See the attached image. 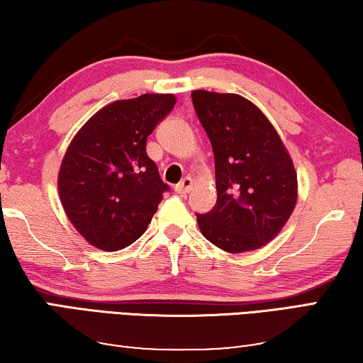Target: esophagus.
Returning <instances> with one entry per match:
<instances>
[{
    "label": "esophagus",
    "instance_id": "esophagus-1",
    "mask_svg": "<svg viewBox=\"0 0 363 363\" xmlns=\"http://www.w3.org/2000/svg\"><path fill=\"white\" fill-rule=\"evenodd\" d=\"M191 188H193V178L186 177V178H183V180L175 186V191L178 194H186V193H189V189Z\"/></svg>",
    "mask_w": 363,
    "mask_h": 363
}]
</instances>
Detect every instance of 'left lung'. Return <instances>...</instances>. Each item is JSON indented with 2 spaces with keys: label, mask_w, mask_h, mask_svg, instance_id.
Instances as JSON below:
<instances>
[{
  "label": "left lung",
  "mask_w": 363,
  "mask_h": 363,
  "mask_svg": "<svg viewBox=\"0 0 363 363\" xmlns=\"http://www.w3.org/2000/svg\"><path fill=\"white\" fill-rule=\"evenodd\" d=\"M191 98L216 157L217 204L196 213L201 233L231 254L255 251L280 233L298 203L293 160L249 99L206 90Z\"/></svg>",
  "instance_id": "left-lung-1"
}]
</instances>
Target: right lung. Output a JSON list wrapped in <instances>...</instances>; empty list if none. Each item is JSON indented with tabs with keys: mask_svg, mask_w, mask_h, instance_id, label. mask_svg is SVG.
<instances>
[{
	"mask_svg": "<svg viewBox=\"0 0 363 363\" xmlns=\"http://www.w3.org/2000/svg\"><path fill=\"white\" fill-rule=\"evenodd\" d=\"M174 94L114 101L83 125L65 151L59 198L75 230L101 251H118L145 233L167 191L146 138L174 109Z\"/></svg>",
	"mask_w": 363,
	"mask_h": 363,
	"instance_id": "add662e5",
	"label": "right lung"
}]
</instances>
